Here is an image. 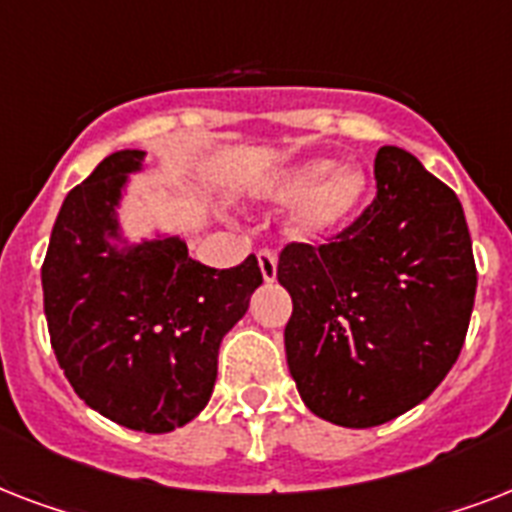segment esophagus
I'll return each mask as SVG.
<instances>
[{"label":"esophagus","instance_id":"obj_1","mask_svg":"<svg viewBox=\"0 0 512 512\" xmlns=\"http://www.w3.org/2000/svg\"><path fill=\"white\" fill-rule=\"evenodd\" d=\"M257 263H260V273H263L265 281L276 279V255L263 249V252H257Z\"/></svg>","mask_w":512,"mask_h":512}]
</instances>
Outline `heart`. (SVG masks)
Masks as SVG:
<instances>
[{
	"instance_id": "1",
	"label": "heart",
	"mask_w": 512,
	"mask_h": 512,
	"mask_svg": "<svg viewBox=\"0 0 512 512\" xmlns=\"http://www.w3.org/2000/svg\"><path fill=\"white\" fill-rule=\"evenodd\" d=\"M369 196V177L358 164H337L335 159L316 156L289 164L265 177L255 191L257 204L287 207L289 239L303 244H321L340 236L364 207Z\"/></svg>"
}]
</instances>
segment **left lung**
I'll use <instances>...</instances> for the list:
<instances>
[{
    "label": "left lung",
    "mask_w": 512,
    "mask_h": 512,
    "mask_svg": "<svg viewBox=\"0 0 512 512\" xmlns=\"http://www.w3.org/2000/svg\"><path fill=\"white\" fill-rule=\"evenodd\" d=\"M377 196L327 244H287L289 374L316 417L374 428L409 412L460 356L476 260L460 199L409 151L382 146Z\"/></svg>",
    "instance_id": "8db88e82"
}]
</instances>
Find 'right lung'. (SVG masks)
I'll use <instances>...</instances> for the list:
<instances>
[{
	"label": "right lung",
	"instance_id": "1",
	"mask_svg": "<svg viewBox=\"0 0 512 512\" xmlns=\"http://www.w3.org/2000/svg\"><path fill=\"white\" fill-rule=\"evenodd\" d=\"M143 151H116L68 193L42 265L44 316L60 369L84 404L143 433L183 428L207 406L225 332L263 273L188 257L180 236L130 244L116 207Z\"/></svg>",
	"mask_w": 512,
	"mask_h": 512
}]
</instances>
